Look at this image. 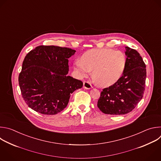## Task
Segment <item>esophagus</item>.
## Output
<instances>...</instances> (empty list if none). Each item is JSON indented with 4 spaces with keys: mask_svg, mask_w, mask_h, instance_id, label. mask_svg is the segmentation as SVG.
I'll use <instances>...</instances> for the list:
<instances>
[{
    "mask_svg": "<svg viewBox=\"0 0 161 161\" xmlns=\"http://www.w3.org/2000/svg\"><path fill=\"white\" fill-rule=\"evenodd\" d=\"M83 87L86 89H90L92 88L91 84L90 83H89L88 82H86V81L83 84Z\"/></svg>",
    "mask_w": 161,
    "mask_h": 161,
    "instance_id": "1",
    "label": "esophagus"
}]
</instances>
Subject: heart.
Returning a JSON list of instances; mask_svg holds the SVG:
<instances>
[{"label": "heart", "instance_id": "1", "mask_svg": "<svg viewBox=\"0 0 161 161\" xmlns=\"http://www.w3.org/2000/svg\"><path fill=\"white\" fill-rule=\"evenodd\" d=\"M81 58L74 63L77 75L87 77L92 71L93 80L102 87L117 82L123 75L127 64L123 52L108 48L91 49L84 53Z\"/></svg>", "mask_w": 161, "mask_h": 161}]
</instances>
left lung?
Returning a JSON list of instances; mask_svg holds the SVG:
<instances>
[{"label": "left lung", "mask_w": 161, "mask_h": 161, "mask_svg": "<svg viewBox=\"0 0 161 161\" xmlns=\"http://www.w3.org/2000/svg\"><path fill=\"white\" fill-rule=\"evenodd\" d=\"M127 64L122 76L101 92L97 106L105 114L123 115L131 112L142 99L147 77L146 65L135 49L125 47Z\"/></svg>", "instance_id": "obj_1"}]
</instances>
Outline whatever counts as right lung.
Here are the masks:
<instances>
[{
  "label": "right lung",
  "instance_id": "add662e5",
  "mask_svg": "<svg viewBox=\"0 0 161 161\" xmlns=\"http://www.w3.org/2000/svg\"><path fill=\"white\" fill-rule=\"evenodd\" d=\"M75 50L54 46H39L25 56L18 80L23 100L32 110L55 115L65 109L70 95L83 86L67 75L69 58Z\"/></svg>",
  "mask_w": 161,
  "mask_h": 161
}]
</instances>
